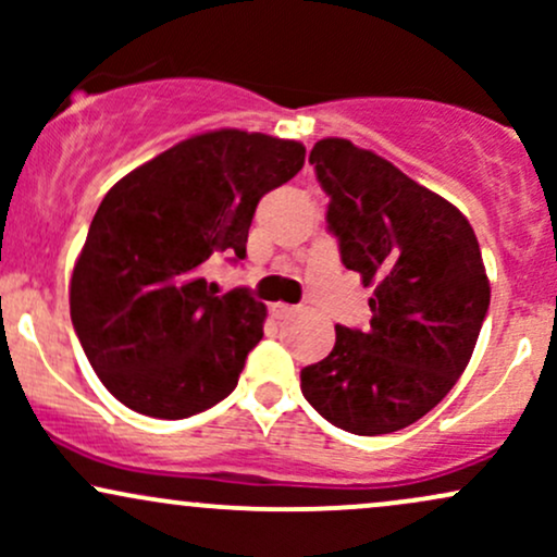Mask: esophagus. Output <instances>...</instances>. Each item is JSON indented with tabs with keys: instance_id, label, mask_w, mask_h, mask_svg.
<instances>
[{
	"instance_id": "1",
	"label": "esophagus",
	"mask_w": 557,
	"mask_h": 557,
	"mask_svg": "<svg viewBox=\"0 0 557 557\" xmlns=\"http://www.w3.org/2000/svg\"><path fill=\"white\" fill-rule=\"evenodd\" d=\"M293 306H287V304H270V314H272V319H285V317H290L293 314Z\"/></svg>"
}]
</instances>
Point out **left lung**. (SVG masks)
Listing matches in <instances>:
<instances>
[{"mask_svg": "<svg viewBox=\"0 0 557 557\" xmlns=\"http://www.w3.org/2000/svg\"><path fill=\"white\" fill-rule=\"evenodd\" d=\"M309 162L343 264L374 298L369 327L337 324L327 359L300 369V393L345 432H398L450 393L474 354L490 309L482 251L450 201L374 151L324 138Z\"/></svg>", "mask_w": 557, "mask_h": 557, "instance_id": "left-lung-1", "label": "left lung"}]
</instances>
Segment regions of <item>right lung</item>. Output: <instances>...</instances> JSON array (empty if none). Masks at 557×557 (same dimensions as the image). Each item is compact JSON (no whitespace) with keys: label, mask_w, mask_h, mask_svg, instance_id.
Wrapping results in <instances>:
<instances>
[{"label":"right lung","mask_w":557,"mask_h":557,"mask_svg":"<svg viewBox=\"0 0 557 557\" xmlns=\"http://www.w3.org/2000/svg\"><path fill=\"white\" fill-rule=\"evenodd\" d=\"M298 140L212 131L140 164L104 196L70 280V319L123 406L188 419L225 400L264 337L248 287L220 296L207 261L246 259L259 198L304 168Z\"/></svg>","instance_id":"obj_1"}]
</instances>
